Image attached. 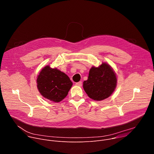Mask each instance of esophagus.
Instances as JSON below:
<instances>
[{
  "label": "esophagus",
  "instance_id": "34e87169",
  "mask_svg": "<svg viewBox=\"0 0 154 154\" xmlns=\"http://www.w3.org/2000/svg\"><path fill=\"white\" fill-rule=\"evenodd\" d=\"M75 85L79 86H82V82H79L75 83Z\"/></svg>",
  "mask_w": 154,
  "mask_h": 154
}]
</instances>
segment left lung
I'll list each match as a JSON object with an SVG mask.
<instances>
[{
  "instance_id": "1",
  "label": "left lung",
  "mask_w": 154,
  "mask_h": 154,
  "mask_svg": "<svg viewBox=\"0 0 154 154\" xmlns=\"http://www.w3.org/2000/svg\"><path fill=\"white\" fill-rule=\"evenodd\" d=\"M117 84L116 73L106 63L99 67L93 66L89 72L88 80L83 82V89L91 99L100 101L110 96Z\"/></svg>"
}]
</instances>
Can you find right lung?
I'll return each instance as SVG.
<instances>
[{
    "label": "right lung",
    "mask_w": 154,
    "mask_h": 154,
    "mask_svg": "<svg viewBox=\"0 0 154 154\" xmlns=\"http://www.w3.org/2000/svg\"><path fill=\"white\" fill-rule=\"evenodd\" d=\"M36 83L41 94L55 102H59L66 97L72 85L66 74L57 68H51L49 66L42 69Z\"/></svg>",
    "instance_id": "obj_1"
}]
</instances>
